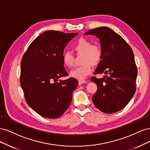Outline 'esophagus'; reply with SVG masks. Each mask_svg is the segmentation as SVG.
<instances>
[{"label":"esophagus","instance_id":"34e87169","mask_svg":"<svg viewBox=\"0 0 150 150\" xmlns=\"http://www.w3.org/2000/svg\"><path fill=\"white\" fill-rule=\"evenodd\" d=\"M87 83V81H84V80H79V81H78L79 85H81V84H84V83Z\"/></svg>","mask_w":150,"mask_h":150}]
</instances>
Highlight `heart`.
I'll return each mask as SVG.
<instances>
[{"label": "heart", "instance_id": "b5f03b06", "mask_svg": "<svg viewBox=\"0 0 150 150\" xmlns=\"http://www.w3.org/2000/svg\"><path fill=\"white\" fill-rule=\"evenodd\" d=\"M74 49L78 53H83V65L77 67L70 72L71 77L79 80H84L91 73L93 64H96L102 57V50L98 44H92L89 40L80 39L74 45ZM74 55L69 51H65L62 54V60L65 66L71 67L74 65Z\"/></svg>", "mask_w": 150, "mask_h": 150}]
</instances>
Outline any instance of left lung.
I'll list each match as a JSON object with an SVG mask.
<instances>
[{"mask_svg": "<svg viewBox=\"0 0 150 150\" xmlns=\"http://www.w3.org/2000/svg\"><path fill=\"white\" fill-rule=\"evenodd\" d=\"M84 35H94L99 39L102 57L91 81L97 84L93 102L101 111L111 114L122 110L133 97L138 70L133 52L125 39L106 27L91 29Z\"/></svg>", "mask_w": 150, "mask_h": 150, "instance_id": "left-lung-1", "label": "left lung"}]
</instances>
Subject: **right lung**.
<instances>
[{"instance_id": "obj_1", "label": "right lung", "mask_w": 150, "mask_h": 150, "mask_svg": "<svg viewBox=\"0 0 150 150\" xmlns=\"http://www.w3.org/2000/svg\"><path fill=\"white\" fill-rule=\"evenodd\" d=\"M78 34L44 32L32 42L22 58L20 83L26 103L44 117L57 118L70 106L78 81L74 78L57 81L68 75L63 51Z\"/></svg>"}]
</instances>
